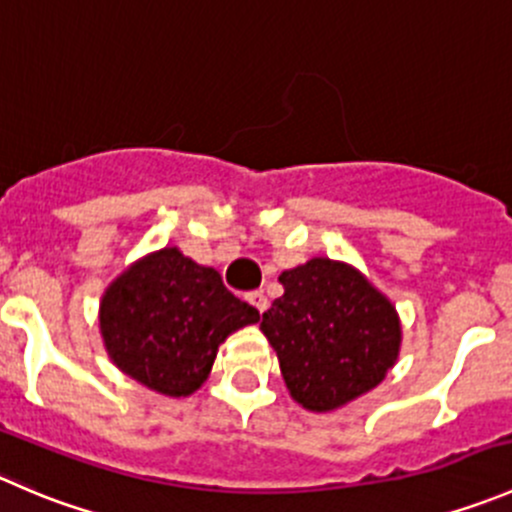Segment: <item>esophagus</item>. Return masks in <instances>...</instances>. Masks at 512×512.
<instances>
[{"label": "esophagus", "mask_w": 512, "mask_h": 512, "mask_svg": "<svg viewBox=\"0 0 512 512\" xmlns=\"http://www.w3.org/2000/svg\"><path fill=\"white\" fill-rule=\"evenodd\" d=\"M246 301H249L258 313H263L268 308V298H266V293H263V291H251L249 296H246Z\"/></svg>", "instance_id": "esophagus-1"}]
</instances>
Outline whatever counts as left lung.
Masks as SVG:
<instances>
[{
	"label": "left lung",
	"mask_w": 512,
	"mask_h": 512,
	"mask_svg": "<svg viewBox=\"0 0 512 512\" xmlns=\"http://www.w3.org/2000/svg\"><path fill=\"white\" fill-rule=\"evenodd\" d=\"M278 281L283 296L263 313L261 331L293 401L328 413L386 378L401 351V318L358 268L318 256Z\"/></svg>",
	"instance_id": "left-lung-1"
}]
</instances>
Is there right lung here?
<instances>
[{
    "mask_svg": "<svg viewBox=\"0 0 512 512\" xmlns=\"http://www.w3.org/2000/svg\"><path fill=\"white\" fill-rule=\"evenodd\" d=\"M258 311L236 298L219 271L176 246L131 263L99 303V328L111 363L161 396L181 398L209 378L219 346Z\"/></svg>",
    "mask_w": 512,
    "mask_h": 512,
    "instance_id": "right-lung-1",
    "label": "right lung"
}]
</instances>
